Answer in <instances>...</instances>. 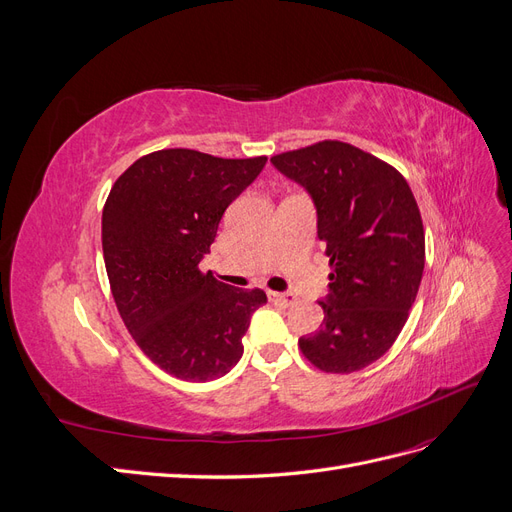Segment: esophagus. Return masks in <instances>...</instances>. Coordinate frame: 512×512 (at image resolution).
Returning <instances> with one entry per match:
<instances>
[{"label":"esophagus","instance_id":"esophagus-1","mask_svg":"<svg viewBox=\"0 0 512 512\" xmlns=\"http://www.w3.org/2000/svg\"><path fill=\"white\" fill-rule=\"evenodd\" d=\"M294 294L292 292H269V301L271 303H280V305H292L294 303Z\"/></svg>","mask_w":512,"mask_h":512}]
</instances>
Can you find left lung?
I'll return each mask as SVG.
<instances>
[{"label": "left lung", "mask_w": 512, "mask_h": 512, "mask_svg": "<svg viewBox=\"0 0 512 512\" xmlns=\"http://www.w3.org/2000/svg\"><path fill=\"white\" fill-rule=\"evenodd\" d=\"M271 162L312 196L333 269L320 331L299 348L320 371L352 374L389 352L408 320L425 267L421 211L397 168L342 141Z\"/></svg>", "instance_id": "8db88e82"}]
</instances>
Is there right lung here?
Masks as SVG:
<instances>
[{"mask_svg": "<svg viewBox=\"0 0 512 512\" xmlns=\"http://www.w3.org/2000/svg\"><path fill=\"white\" fill-rule=\"evenodd\" d=\"M267 158L226 160L194 149L138 158L102 211V252L119 316L166 374L215 380L235 367L243 335L267 294L200 271L226 207Z\"/></svg>", "mask_w": 512, "mask_h": 512, "instance_id": "obj_1", "label": "right lung"}]
</instances>
